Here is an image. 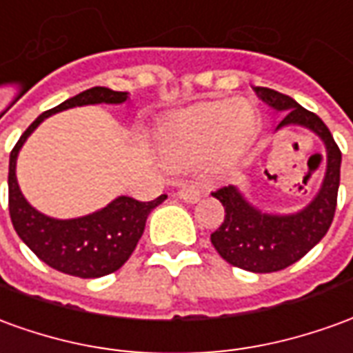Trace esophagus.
<instances>
[{
	"instance_id": "34e87169",
	"label": "esophagus",
	"mask_w": 353,
	"mask_h": 353,
	"mask_svg": "<svg viewBox=\"0 0 353 353\" xmlns=\"http://www.w3.org/2000/svg\"><path fill=\"white\" fill-rule=\"evenodd\" d=\"M177 196L181 199V201L189 202V204H193L201 199V191L193 187V185H181L179 189H177Z\"/></svg>"
}]
</instances>
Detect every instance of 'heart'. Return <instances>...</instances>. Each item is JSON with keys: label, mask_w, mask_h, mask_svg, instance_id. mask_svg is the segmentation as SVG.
I'll list each match as a JSON object with an SVG mask.
<instances>
[{"label": "heart", "mask_w": 353, "mask_h": 353, "mask_svg": "<svg viewBox=\"0 0 353 353\" xmlns=\"http://www.w3.org/2000/svg\"><path fill=\"white\" fill-rule=\"evenodd\" d=\"M258 125L250 101H208L170 122L157 139L159 154L172 168H185L210 151L228 162L245 149Z\"/></svg>", "instance_id": "b5f03b06"}]
</instances>
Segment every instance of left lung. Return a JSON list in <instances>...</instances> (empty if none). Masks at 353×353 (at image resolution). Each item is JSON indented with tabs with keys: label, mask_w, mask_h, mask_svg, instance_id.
<instances>
[{
	"label": "left lung",
	"mask_w": 353,
	"mask_h": 353,
	"mask_svg": "<svg viewBox=\"0 0 353 353\" xmlns=\"http://www.w3.org/2000/svg\"><path fill=\"white\" fill-rule=\"evenodd\" d=\"M254 91L265 105L283 112L285 118L275 130L285 125H302L319 135L327 149V172L321 189L300 212L270 214L258 210L235 185L221 187L212 193L225 210L221 225L210 235L219 256L241 270L271 273L285 270L304 258L327 235L336 210L342 152L329 128L317 114L305 110L292 97L279 91L270 88H254Z\"/></svg>",
	"instance_id": "1"
}]
</instances>
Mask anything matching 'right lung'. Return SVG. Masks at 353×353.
Returning a JSON list of instances; mask_svg holds the SVG:
<instances>
[{
  "mask_svg": "<svg viewBox=\"0 0 353 353\" xmlns=\"http://www.w3.org/2000/svg\"><path fill=\"white\" fill-rule=\"evenodd\" d=\"M124 101H128L125 91H112L99 85L82 91L39 114L21 135L9 157V214L14 231L41 262L66 275L95 279L120 270L139 243L149 214L160 202H164L166 194H160L159 199L151 202H139L132 196H118L105 208L82 218H49L36 210L21 193L14 174L17 157L32 132L51 114L72 107L99 103L120 105Z\"/></svg>",
  "mask_w": 353,
  "mask_h": 353,
  "instance_id": "obj_1",
  "label": "right lung"
}]
</instances>
